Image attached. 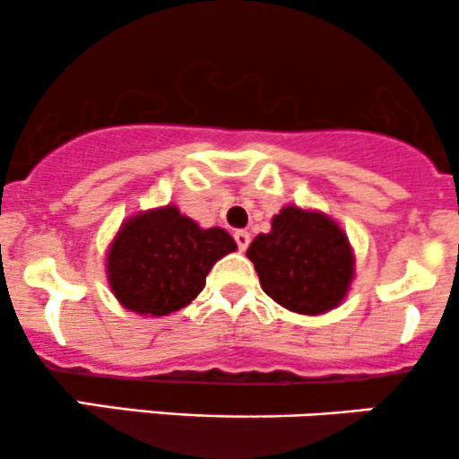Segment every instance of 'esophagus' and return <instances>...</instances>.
<instances>
[{
	"label": "esophagus",
	"instance_id": "34e87169",
	"mask_svg": "<svg viewBox=\"0 0 459 459\" xmlns=\"http://www.w3.org/2000/svg\"><path fill=\"white\" fill-rule=\"evenodd\" d=\"M235 241L239 246V250L244 252L247 246H250V233L247 230H235Z\"/></svg>",
	"mask_w": 459,
	"mask_h": 459
}]
</instances>
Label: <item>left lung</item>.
<instances>
[{
    "label": "left lung",
    "instance_id": "obj_1",
    "mask_svg": "<svg viewBox=\"0 0 459 459\" xmlns=\"http://www.w3.org/2000/svg\"><path fill=\"white\" fill-rule=\"evenodd\" d=\"M246 256L263 291L298 315L341 307L356 278V255L341 224L319 209L284 204L270 233L255 237Z\"/></svg>",
    "mask_w": 459,
    "mask_h": 459
}]
</instances>
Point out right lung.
<instances>
[{
  "instance_id": "right-lung-1",
  "label": "right lung",
  "mask_w": 459,
  "mask_h": 459,
  "mask_svg": "<svg viewBox=\"0 0 459 459\" xmlns=\"http://www.w3.org/2000/svg\"><path fill=\"white\" fill-rule=\"evenodd\" d=\"M235 250L224 229H203L177 204H163L123 220L105 250V276L120 307L166 317L192 304L212 267Z\"/></svg>"
}]
</instances>
